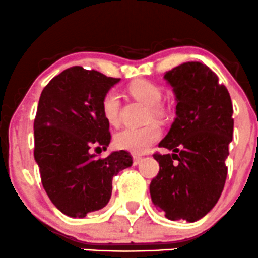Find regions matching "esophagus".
I'll use <instances>...</instances> for the list:
<instances>
[{"label": "esophagus", "instance_id": "obj_1", "mask_svg": "<svg viewBox=\"0 0 258 258\" xmlns=\"http://www.w3.org/2000/svg\"><path fill=\"white\" fill-rule=\"evenodd\" d=\"M141 161H142V157H137V155H136V157H134V164H135V165L140 164Z\"/></svg>", "mask_w": 258, "mask_h": 258}]
</instances>
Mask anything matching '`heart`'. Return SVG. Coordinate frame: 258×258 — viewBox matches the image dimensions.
Returning a JSON list of instances; mask_svg holds the SVG:
<instances>
[{
  "label": "heart",
  "mask_w": 258,
  "mask_h": 258,
  "mask_svg": "<svg viewBox=\"0 0 258 258\" xmlns=\"http://www.w3.org/2000/svg\"><path fill=\"white\" fill-rule=\"evenodd\" d=\"M127 89L135 99L148 105L146 116L147 121H151L152 118L165 120L168 117V110L160 103L163 90L158 84L147 79H136L128 84ZM100 110L107 123L116 126L120 122L121 103L117 93L114 90H109L105 93L101 99ZM160 136V126L152 121L140 128L126 127V128L120 130L114 136V144L116 148L121 151L131 152L134 154H143L148 152L157 141H159Z\"/></svg>",
  "instance_id": "heart-1"
}]
</instances>
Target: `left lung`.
<instances>
[{"label":"left lung","instance_id":"left-lung-1","mask_svg":"<svg viewBox=\"0 0 258 258\" xmlns=\"http://www.w3.org/2000/svg\"><path fill=\"white\" fill-rule=\"evenodd\" d=\"M165 79L176 95V118L159 147L174 153L153 154L159 172L149 191L168 219L192 223L216 206L224 188L233 104L218 76L201 62H185Z\"/></svg>","mask_w":258,"mask_h":258}]
</instances>
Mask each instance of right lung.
I'll use <instances>...</instances> for the list:
<instances>
[{
	"instance_id": "right-lung-1",
	"label": "right lung",
	"mask_w": 258,
	"mask_h": 258,
	"mask_svg": "<svg viewBox=\"0 0 258 258\" xmlns=\"http://www.w3.org/2000/svg\"><path fill=\"white\" fill-rule=\"evenodd\" d=\"M118 81L73 66L51 79L41 92L34 120V158L51 202L69 217L84 218L105 207L112 177L132 165L126 151L106 158L89 152L92 146L106 149L111 141L100 103Z\"/></svg>"
}]
</instances>
